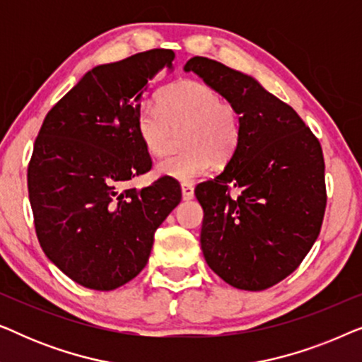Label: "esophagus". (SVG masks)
<instances>
[{"mask_svg": "<svg viewBox=\"0 0 362 362\" xmlns=\"http://www.w3.org/2000/svg\"><path fill=\"white\" fill-rule=\"evenodd\" d=\"M181 192H182V199L189 201L194 197V186L191 182H182L181 185Z\"/></svg>", "mask_w": 362, "mask_h": 362, "instance_id": "34e87169", "label": "esophagus"}]
</instances>
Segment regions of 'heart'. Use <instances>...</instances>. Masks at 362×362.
<instances>
[{
    "label": "heart",
    "mask_w": 362,
    "mask_h": 362,
    "mask_svg": "<svg viewBox=\"0 0 362 362\" xmlns=\"http://www.w3.org/2000/svg\"><path fill=\"white\" fill-rule=\"evenodd\" d=\"M182 133L189 148L156 165V175L175 181H192L214 166V156L224 160L235 150L240 122L234 108L216 88L197 81H181L165 88L158 103H146L136 118L138 136L153 156L170 150L175 132Z\"/></svg>",
    "instance_id": "b5f03b06"
}]
</instances>
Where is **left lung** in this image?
I'll return each instance as SVG.
<instances>
[{"mask_svg": "<svg viewBox=\"0 0 362 362\" xmlns=\"http://www.w3.org/2000/svg\"><path fill=\"white\" fill-rule=\"evenodd\" d=\"M194 72L230 103L240 138L224 171L197 185L207 265L235 288L260 291L286 279L318 239L326 207L321 145L288 103L254 77L192 57ZM232 187L237 197L230 196Z\"/></svg>", "mask_w": 362, "mask_h": 362, "instance_id": "1", "label": "left lung"}]
</instances>
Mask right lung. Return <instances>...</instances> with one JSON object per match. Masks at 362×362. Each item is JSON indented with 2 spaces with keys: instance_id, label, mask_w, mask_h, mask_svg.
I'll return each mask as SVG.
<instances>
[{
  "instance_id": "1",
  "label": "right lung",
  "mask_w": 362,
  "mask_h": 362,
  "mask_svg": "<svg viewBox=\"0 0 362 362\" xmlns=\"http://www.w3.org/2000/svg\"><path fill=\"white\" fill-rule=\"evenodd\" d=\"M171 49L93 67L44 118L28 166L29 202L44 254L86 288L108 291L145 269L155 230L180 204L181 187L151 170L136 132L143 93L173 69Z\"/></svg>"
}]
</instances>
